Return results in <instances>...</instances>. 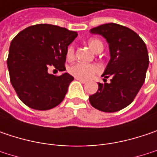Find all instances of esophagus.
<instances>
[{
    "label": "esophagus",
    "instance_id": "esophagus-1",
    "mask_svg": "<svg viewBox=\"0 0 157 157\" xmlns=\"http://www.w3.org/2000/svg\"><path fill=\"white\" fill-rule=\"evenodd\" d=\"M75 79H76L77 81H80V82H82V83H85V82H87V80H84V79L78 78V77H75Z\"/></svg>",
    "mask_w": 157,
    "mask_h": 157
}]
</instances>
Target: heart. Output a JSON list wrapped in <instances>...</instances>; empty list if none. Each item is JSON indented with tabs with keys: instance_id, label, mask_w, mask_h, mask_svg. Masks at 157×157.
Segmentation results:
<instances>
[{
	"instance_id": "b5f03b06",
	"label": "heart",
	"mask_w": 157,
	"mask_h": 157,
	"mask_svg": "<svg viewBox=\"0 0 157 157\" xmlns=\"http://www.w3.org/2000/svg\"><path fill=\"white\" fill-rule=\"evenodd\" d=\"M89 47L93 51H98L99 49H103V44L99 40L95 38H90L88 41ZM75 57V47L70 45L67 50V59H72ZM69 73L75 77L81 79H90L96 74H98L101 68L96 64H85V63H76L69 67Z\"/></svg>"
}]
</instances>
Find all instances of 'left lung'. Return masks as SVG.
<instances>
[{
	"label": "left lung",
	"instance_id": "1",
	"mask_svg": "<svg viewBox=\"0 0 157 157\" xmlns=\"http://www.w3.org/2000/svg\"><path fill=\"white\" fill-rule=\"evenodd\" d=\"M90 33L106 38L111 59L102 75L105 82H98L97 92L89 97L90 103L103 112H117L133 101L145 82L149 64L147 46L137 33L118 24L101 25ZM109 77L111 82L107 84Z\"/></svg>",
	"mask_w": 157,
	"mask_h": 157
}]
</instances>
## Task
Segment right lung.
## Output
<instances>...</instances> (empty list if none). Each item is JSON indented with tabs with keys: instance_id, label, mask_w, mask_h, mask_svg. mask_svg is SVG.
Instances as JSON below:
<instances>
[{
	"instance_id": "obj_1",
	"label": "right lung",
	"mask_w": 157,
	"mask_h": 157,
	"mask_svg": "<svg viewBox=\"0 0 157 157\" xmlns=\"http://www.w3.org/2000/svg\"><path fill=\"white\" fill-rule=\"evenodd\" d=\"M77 33L49 24L26 27L11 41L7 59L10 79L25 105L49 110L63 101L74 77L53 75L50 67L65 71L67 50Z\"/></svg>"
}]
</instances>
